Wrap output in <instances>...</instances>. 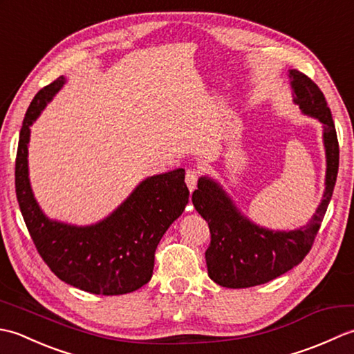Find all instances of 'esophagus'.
Here are the masks:
<instances>
[{
  "label": "esophagus",
  "mask_w": 354,
  "mask_h": 354,
  "mask_svg": "<svg viewBox=\"0 0 354 354\" xmlns=\"http://www.w3.org/2000/svg\"><path fill=\"white\" fill-rule=\"evenodd\" d=\"M199 178H201V170L199 169H189V170H187L185 183H187V187H189L190 192L196 189V184H198Z\"/></svg>",
  "instance_id": "obj_1"
}]
</instances>
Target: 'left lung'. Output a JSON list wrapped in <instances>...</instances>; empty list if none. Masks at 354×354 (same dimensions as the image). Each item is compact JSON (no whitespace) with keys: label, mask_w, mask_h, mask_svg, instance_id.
Segmentation results:
<instances>
[{"label":"left lung","mask_w":354,"mask_h":354,"mask_svg":"<svg viewBox=\"0 0 354 354\" xmlns=\"http://www.w3.org/2000/svg\"><path fill=\"white\" fill-rule=\"evenodd\" d=\"M289 74L295 103L304 114L324 124L327 155L324 199L307 227L275 232L246 221L219 185L208 178H201L192 201L198 213L208 222L212 234L205 251L208 275L223 288L243 289L265 284L299 265L312 250L332 199L339 167V145L332 112L324 94L310 77L298 70H290Z\"/></svg>","instance_id":"8db88e82"}]
</instances>
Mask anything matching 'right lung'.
<instances>
[{"label":"right lung","mask_w":354,"mask_h":354,"mask_svg":"<svg viewBox=\"0 0 354 354\" xmlns=\"http://www.w3.org/2000/svg\"><path fill=\"white\" fill-rule=\"evenodd\" d=\"M64 82L61 76L44 86L26 112L15 162L17 199L30 237L53 274L95 295H123L152 278L156 246L189 202L185 170L147 178L108 219L93 227L48 221L30 189L27 145L30 124Z\"/></svg>","instance_id":"right-lung-1"}]
</instances>
